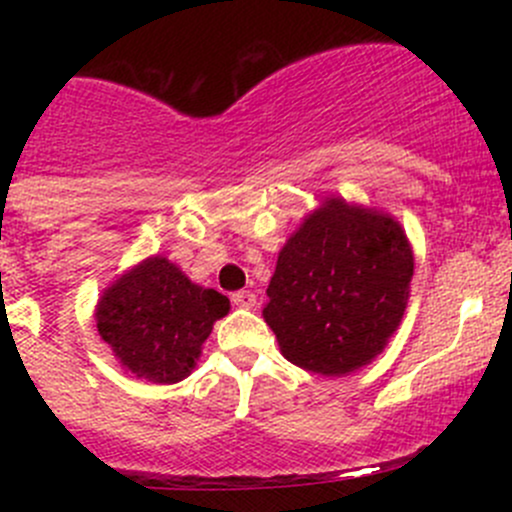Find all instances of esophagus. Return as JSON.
Wrapping results in <instances>:
<instances>
[{"label": "esophagus", "instance_id": "1", "mask_svg": "<svg viewBox=\"0 0 512 512\" xmlns=\"http://www.w3.org/2000/svg\"><path fill=\"white\" fill-rule=\"evenodd\" d=\"M232 304H237L242 309H252L257 304V297L250 289H240V292H232Z\"/></svg>", "mask_w": 512, "mask_h": 512}]
</instances>
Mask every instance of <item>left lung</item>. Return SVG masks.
I'll return each instance as SVG.
<instances>
[{"label": "left lung", "instance_id": "1", "mask_svg": "<svg viewBox=\"0 0 512 512\" xmlns=\"http://www.w3.org/2000/svg\"><path fill=\"white\" fill-rule=\"evenodd\" d=\"M411 277L414 250L399 220L332 195L280 250L262 317L287 361L347 376L394 337Z\"/></svg>", "mask_w": 512, "mask_h": 512}]
</instances>
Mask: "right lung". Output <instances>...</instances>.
<instances>
[{
  "label": "right lung",
  "instance_id": "add662e5",
  "mask_svg": "<svg viewBox=\"0 0 512 512\" xmlns=\"http://www.w3.org/2000/svg\"><path fill=\"white\" fill-rule=\"evenodd\" d=\"M227 312L225 294L195 285L175 262L153 255L103 289L94 317L123 369L153 384H178Z\"/></svg>",
  "mask_w": 512,
  "mask_h": 512
}]
</instances>
